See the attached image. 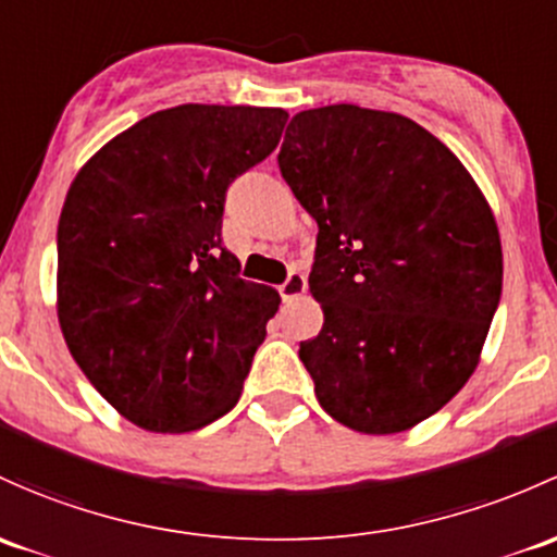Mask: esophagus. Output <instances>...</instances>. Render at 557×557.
I'll return each instance as SVG.
<instances>
[{"label":"esophagus","mask_w":557,"mask_h":557,"mask_svg":"<svg viewBox=\"0 0 557 557\" xmlns=\"http://www.w3.org/2000/svg\"><path fill=\"white\" fill-rule=\"evenodd\" d=\"M277 290H280V296H283V301H294V298H298L304 290H307V280H304V274L290 272L288 280H285Z\"/></svg>","instance_id":"esophagus-1"}]
</instances>
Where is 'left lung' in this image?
<instances>
[{
    "label": "left lung",
    "mask_w": 557,
    "mask_h": 557,
    "mask_svg": "<svg viewBox=\"0 0 557 557\" xmlns=\"http://www.w3.org/2000/svg\"><path fill=\"white\" fill-rule=\"evenodd\" d=\"M318 221L309 290L323 331L298 357L344 426L392 435L467 384L502 296V239L454 151L352 103L298 111L277 154Z\"/></svg>",
    "instance_id": "left-lung-1"
}]
</instances>
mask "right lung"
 I'll return each instance as SVG.
<instances>
[{"mask_svg":"<svg viewBox=\"0 0 557 557\" xmlns=\"http://www.w3.org/2000/svg\"><path fill=\"white\" fill-rule=\"evenodd\" d=\"M288 111L184 103L111 138L58 221V320L90 384L133 424L191 432L232 411L277 290L221 245L226 189Z\"/></svg>","mask_w":557,"mask_h":557,"instance_id":"obj_1","label":"right lung"}]
</instances>
